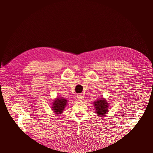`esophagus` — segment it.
<instances>
[{
	"mask_svg": "<svg viewBox=\"0 0 153 153\" xmlns=\"http://www.w3.org/2000/svg\"><path fill=\"white\" fill-rule=\"evenodd\" d=\"M76 98H77L78 100L82 101L83 100H84V96H83L82 94H78L76 96Z\"/></svg>",
	"mask_w": 153,
	"mask_h": 153,
	"instance_id": "esophagus-1",
	"label": "esophagus"
}]
</instances>
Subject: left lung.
<instances>
[{"instance_id": "1", "label": "left lung", "mask_w": 153, "mask_h": 153, "mask_svg": "<svg viewBox=\"0 0 153 153\" xmlns=\"http://www.w3.org/2000/svg\"><path fill=\"white\" fill-rule=\"evenodd\" d=\"M96 113L100 116H103L108 112V103L103 98L96 101L94 103Z\"/></svg>"}]
</instances>
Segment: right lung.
<instances>
[{"label":"right lung","mask_w":153,"mask_h":153,"mask_svg":"<svg viewBox=\"0 0 153 153\" xmlns=\"http://www.w3.org/2000/svg\"><path fill=\"white\" fill-rule=\"evenodd\" d=\"M67 104V100L63 98H57V99L53 101V106H52V110L55 113L57 114H61L64 108H65V106Z\"/></svg>","instance_id":"1"}]
</instances>
